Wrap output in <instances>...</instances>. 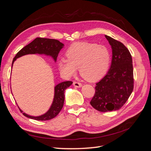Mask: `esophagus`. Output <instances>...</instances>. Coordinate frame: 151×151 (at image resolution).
<instances>
[{"instance_id": "obj_1", "label": "esophagus", "mask_w": 151, "mask_h": 151, "mask_svg": "<svg viewBox=\"0 0 151 151\" xmlns=\"http://www.w3.org/2000/svg\"><path fill=\"white\" fill-rule=\"evenodd\" d=\"M73 85H74V86L76 87V88H81V87H82L81 83H79V82H76V81L74 82Z\"/></svg>"}]
</instances>
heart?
Wrapping results in <instances>:
<instances>
[{
	"mask_svg": "<svg viewBox=\"0 0 151 151\" xmlns=\"http://www.w3.org/2000/svg\"><path fill=\"white\" fill-rule=\"evenodd\" d=\"M67 58L58 61L59 70L66 77H72L78 67L81 75L86 80L96 81L108 70L111 53L104 45L89 42H78L72 45L66 51Z\"/></svg>",
	"mask_w": 151,
	"mask_h": 151,
	"instance_id": "heart-1",
	"label": "heart"
}]
</instances>
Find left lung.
I'll return each instance as SVG.
<instances>
[{"label": "left lung", "mask_w": 151, "mask_h": 151, "mask_svg": "<svg viewBox=\"0 0 151 151\" xmlns=\"http://www.w3.org/2000/svg\"><path fill=\"white\" fill-rule=\"evenodd\" d=\"M112 50L111 63L106 74L96 83L90 104L101 112L120 109L134 89L132 58L129 50L118 41L105 35Z\"/></svg>", "instance_id": "8db88e82"}]
</instances>
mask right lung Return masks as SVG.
I'll return each mask as SVG.
<instances>
[{"mask_svg": "<svg viewBox=\"0 0 151 151\" xmlns=\"http://www.w3.org/2000/svg\"><path fill=\"white\" fill-rule=\"evenodd\" d=\"M63 47H64V44L60 42L58 40L36 38L33 42L22 48L19 52H18L15 57L13 58L12 67L14 62L17 58L28 54L45 55L46 56L52 57L53 61L56 62L58 55ZM72 83V81H64L57 84L54 87V96L52 103L48 110L43 115L35 116L28 115L26 113H23L22 114L25 116L31 118V119L39 121H46L52 119L61 111L63 106V103H64L65 90L71 86ZM19 109L22 113L23 112L20 108Z\"/></svg>", "mask_w": 151, "mask_h": 151, "instance_id": "obj_1", "label": "right lung"}]
</instances>
